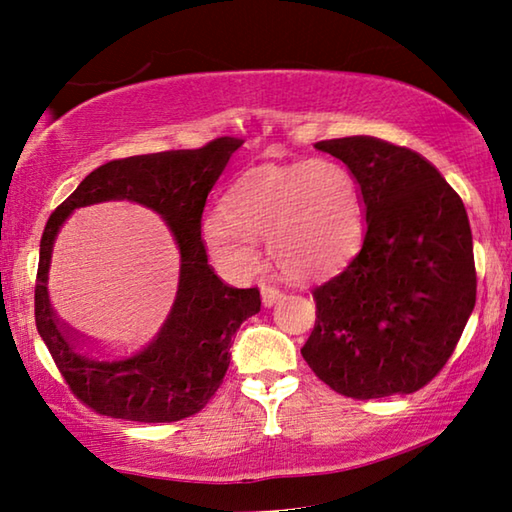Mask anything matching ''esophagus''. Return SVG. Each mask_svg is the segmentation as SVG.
Here are the masks:
<instances>
[{
	"label": "esophagus",
	"instance_id": "1",
	"mask_svg": "<svg viewBox=\"0 0 512 512\" xmlns=\"http://www.w3.org/2000/svg\"><path fill=\"white\" fill-rule=\"evenodd\" d=\"M282 298V291L280 289H275V287H268V284H264L262 287V302H264V307H273L277 300Z\"/></svg>",
	"mask_w": 512,
	"mask_h": 512
}]
</instances>
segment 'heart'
Segmentation results:
<instances>
[{
	"mask_svg": "<svg viewBox=\"0 0 512 512\" xmlns=\"http://www.w3.org/2000/svg\"><path fill=\"white\" fill-rule=\"evenodd\" d=\"M366 203L354 173L341 162L259 164L232 183L223 210L203 219L205 248L230 273L262 268L257 244L296 282L339 273L361 248Z\"/></svg>",
	"mask_w": 512,
	"mask_h": 512,
	"instance_id": "heart-1",
	"label": "heart"
}]
</instances>
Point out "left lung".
I'll list each match as a JSON object with an SVG mask.
<instances>
[{
  "label": "left lung",
  "instance_id": "8db88e82",
  "mask_svg": "<svg viewBox=\"0 0 512 512\" xmlns=\"http://www.w3.org/2000/svg\"><path fill=\"white\" fill-rule=\"evenodd\" d=\"M316 149L357 176L368 228L359 255L314 289L316 325L302 357L352 400L420 391L452 357L476 302L465 205L404 146L357 135Z\"/></svg>",
  "mask_w": 512,
  "mask_h": 512
}]
</instances>
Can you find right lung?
<instances>
[{
	"mask_svg": "<svg viewBox=\"0 0 512 512\" xmlns=\"http://www.w3.org/2000/svg\"><path fill=\"white\" fill-rule=\"evenodd\" d=\"M235 137H216L203 149L164 151L112 160L85 176L76 192L49 216L40 239L36 327L79 400L99 415L133 422H176L203 409L230 366V345L262 298L255 289H232L207 264L201 219ZM135 200L168 221L181 250L177 300L163 325L126 351H101L57 320L48 302L50 248L59 225L76 206Z\"/></svg>",
	"mask_w": 512,
	"mask_h": 512,
	"instance_id": "right-lung-1",
	"label": "right lung"
}]
</instances>
